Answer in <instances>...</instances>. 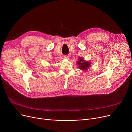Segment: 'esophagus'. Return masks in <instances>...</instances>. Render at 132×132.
Here are the masks:
<instances>
[{
    "mask_svg": "<svg viewBox=\"0 0 132 132\" xmlns=\"http://www.w3.org/2000/svg\"><path fill=\"white\" fill-rule=\"evenodd\" d=\"M64 58H66V59H68V58H69L68 55H65L64 56Z\"/></svg>",
    "mask_w": 132,
    "mask_h": 132,
    "instance_id": "obj_1",
    "label": "esophagus"
}]
</instances>
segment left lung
Here are the masks:
<instances>
[{"label": "left lung", "instance_id": "obj_1", "mask_svg": "<svg viewBox=\"0 0 132 132\" xmlns=\"http://www.w3.org/2000/svg\"><path fill=\"white\" fill-rule=\"evenodd\" d=\"M78 65L79 66V67L81 70H88V68L90 66V64L89 62L85 61L84 59L80 58L79 60V61L78 62Z\"/></svg>", "mask_w": 132, "mask_h": 132}]
</instances>
